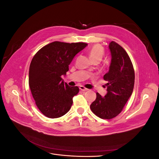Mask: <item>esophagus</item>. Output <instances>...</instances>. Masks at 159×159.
<instances>
[{
  "label": "esophagus",
  "instance_id": "1",
  "mask_svg": "<svg viewBox=\"0 0 159 159\" xmlns=\"http://www.w3.org/2000/svg\"><path fill=\"white\" fill-rule=\"evenodd\" d=\"M80 90L83 91H88V89L85 88V87H84V86H82V85H81V86H80Z\"/></svg>",
  "mask_w": 159,
  "mask_h": 159
}]
</instances>
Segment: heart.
I'll list each match as a JSON object with an SVG mask.
<instances>
[{"label":"heart","instance_id":"heart-1","mask_svg":"<svg viewBox=\"0 0 159 159\" xmlns=\"http://www.w3.org/2000/svg\"><path fill=\"white\" fill-rule=\"evenodd\" d=\"M88 54L91 60L94 59L101 60L104 54V50L101 45L95 44L89 50Z\"/></svg>","mask_w":159,"mask_h":159}]
</instances>
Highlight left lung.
Instances as JSON below:
<instances>
[{
    "label": "left lung",
    "instance_id": "obj_1",
    "mask_svg": "<svg viewBox=\"0 0 159 159\" xmlns=\"http://www.w3.org/2000/svg\"><path fill=\"white\" fill-rule=\"evenodd\" d=\"M109 49L111 60L109 71L103 76L107 81V94L102 97L99 93L90 108L98 117L110 119L118 115L133 93L134 71L127 53L115 42H111Z\"/></svg>",
    "mask_w": 159,
    "mask_h": 159
}]
</instances>
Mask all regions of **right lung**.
<instances>
[{"label": "right lung", "instance_id": "1", "mask_svg": "<svg viewBox=\"0 0 159 159\" xmlns=\"http://www.w3.org/2000/svg\"><path fill=\"white\" fill-rule=\"evenodd\" d=\"M88 46L86 43L54 42L34 56L29 68V86L38 108L48 118H58L69 111L78 86H69L66 75L75 56Z\"/></svg>", "mask_w": 159, "mask_h": 159}]
</instances>
